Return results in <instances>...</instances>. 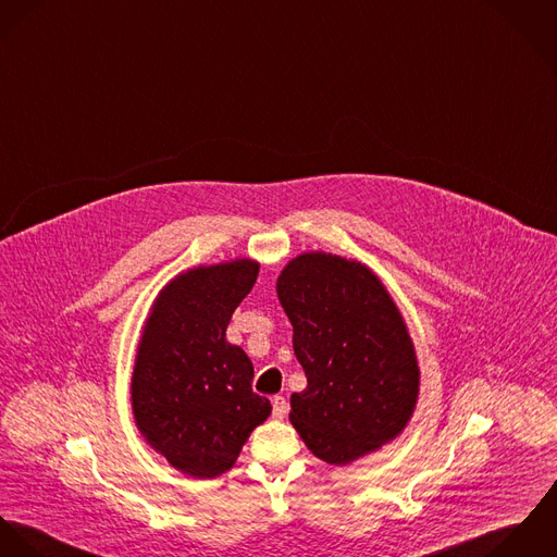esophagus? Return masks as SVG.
<instances>
[{
  "mask_svg": "<svg viewBox=\"0 0 557 557\" xmlns=\"http://www.w3.org/2000/svg\"><path fill=\"white\" fill-rule=\"evenodd\" d=\"M271 404H273V417L275 419H284L288 414V401L282 395H275L271 399Z\"/></svg>",
  "mask_w": 557,
  "mask_h": 557,
  "instance_id": "34e87169",
  "label": "esophagus"
}]
</instances>
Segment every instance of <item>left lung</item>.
Wrapping results in <instances>:
<instances>
[{
  "mask_svg": "<svg viewBox=\"0 0 557 557\" xmlns=\"http://www.w3.org/2000/svg\"><path fill=\"white\" fill-rule=\"evenodd\" d=\"M277 299L308 386L290 395V423L309 450L350 466L408 428L421 368L408 324L361 260L304 251L288 260Z\"/></svg>",
  "mask_w": 557,
  "mask_h": 557,
  "instance_id": "8db88e82",
  "label": "left lung"
}]
</instances>
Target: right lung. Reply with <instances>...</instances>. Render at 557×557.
<instances>
[{
  "instance_id": "1",
  "label": "right lung",
  "mask_w": 557,
  "mask_h": 557,
  "mask_svg": "<svg viewBox=\"0 0 557 557\" xmlns=\"http://www.w3.org/2000/svg\"><path fill=\"white\" fill-rule=\"evenodd\" d=\"M260 262L198 264L162 286L136 346L129 401L136 430L191 479L228 472L271 404L251 391L253 366L226 339Z\"/></svg>"
}]
</instances>
